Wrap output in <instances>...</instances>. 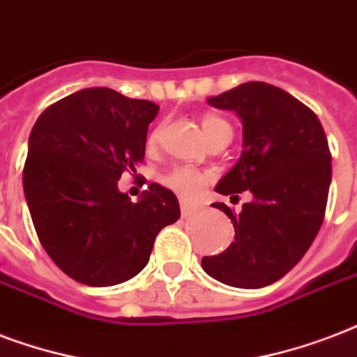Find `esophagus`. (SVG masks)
Returning <instances> with one entry per match:
<instances>
[{
	"instance_id": "34e87169",
	"label": "esophagus",
	"mask_w": 357,
	"mask_h": 357,
	"mask_svg": "<svg viewBox=\"0 0 357 357\" xmlns=\"http://www.w3.org/2000/svg\"><path fill=\"white\" fill-rule=\"evenodd\" d=\"M197 211V208L192 206V204H187V202H181V215L183 217H190V215Z\"/></svg>"
}]
</instances>
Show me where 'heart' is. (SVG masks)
Instances as JSON below:
<instances>
[{"mask_svg":"<svg viewBox=\"0 0 357 357\" xmlns=\"http://www.w3.org/2000/svg\"><path fill=\"white\" fill-rule=\"evenodd\" d=\"M200 123H202L204 132H206L209 140L215 138L219 132H222V130L230 129V125L222 118H219V116H215V114H206V116H202ZM160 135H162V127L153 129V132L148 138L149 146H155V144L159 142ZM211 179H213V174L200 170V168L176 167L174 170H170V172L162 176V183L167 185L168 189H172L174 192H178L179 197L185 198V200L195 202V200L202 197L204 189L208 187Z\"/></svg>","mask_w":357,"mask_h":357,"instance_id":"b5f03b06","label":"heart"}]
</instances>
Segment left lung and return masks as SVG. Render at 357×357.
Returning a JSON list of instances; mask_svg holds the SVG:
<instances>
[{
    "mask_svg": "<svg viewBox=\"0 0 357 357\" xmlns=\"http://www.w3.org/2000/svg\"><path fill=\"white\" fill-rule=\"evenodd\" d=\"M243 121V151L215 187L221 195L251 190L236 215L234 243L204 257V271L236 288H262L284 277L303 258L322 227L331 183V153L320 119L309 106L266 82H247L211 97Z\"/></svg>",
    "mask_w": 357,
    "mask_h": 357,
    "instance_id": "left-lung-1",
    "label": "left lung"
}]
</instances>
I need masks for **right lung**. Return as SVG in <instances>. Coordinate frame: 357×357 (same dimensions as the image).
Returning <instances> with one entry per match:
<instances>
[{"label": "right lung", "instance_id": "right-lung-1", "mask_svg": "<svg viewBox=\"0 0 357 357\" xmlns=\"http://www.w3.org/2000/svg\"><path fill=\"white\" fill-rule=\"evenodd\" d=\"M151 100L108 88L76 91L46 108L29 135L24 192L35 232L65 275L112 287L140 273L157 234L179 219L170 189L151 183L140 202L118 190L144 160Z\"/></svg>", "mask_w": 357, "mask_h": 357}]
</instances>
